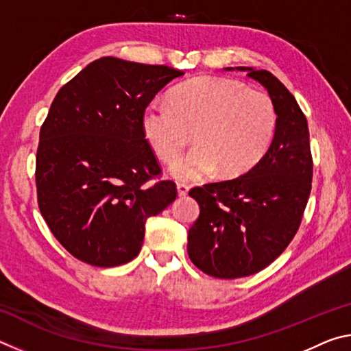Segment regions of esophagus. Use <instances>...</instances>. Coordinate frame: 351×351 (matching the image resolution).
<instances>
[{"mask_svg": "<svg viewBox=\"0 0 351 351\" xmlns=\"http://www.w3.org/2000/svg\"><path fill=\"white\" fill-rule=\"evenodd\" d=\"M176 189H178V195H180V197H186L190 187L187 186V184H178Z\"/></svg>", "mask_w": 351, "mask_h": 351, "instance_id": "1", "label": "esophagus"}]
</instances>
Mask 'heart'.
Wrapping results in <instances>:
<instances>
[{
  "instance_id": "heart-1",
  "label": "heart",
  "mask_w": 351,
  "mask_h": 351,
  "mask_svg": "<svg viewBox=\"0 0 351 351\" xmlns=\"http://www.w3.org/2000/svg\"><path fill=\"white\" fill-rule=\"evenodd\" d=\"M144 138L164 162H173L189 144L197 147L171 165L180 181L212 175L235 178L257 165L269 150L277 110L268 94L228 77L204 75L170 93V105L152 102L141 117Z\"/></svg>"
}]
</instances>
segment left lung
<instances>
[{"label": "left lung", "mask_w": 351, "mask_h": 351, "mask_svg": "<svg viewBox=\"0 0 351 351\" xmlns=\"http://www.w3.org/2000/svg\"><path fill=\"white\" fill-rule=\"evenodd\" d=\"M235 69L268 90L277 128L269 150L247 173L189 192L199 204V217L189 229V257L217 278L255 274L287 249L299 230L313 180L310 132L293 94L269 71Z\"/></svg>", "instance_id": "8db88e82"}]
</instances>
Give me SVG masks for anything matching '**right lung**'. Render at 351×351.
<instances>
[{"instance_id": "add662e5", "label": "right lung", "mask_w": 351, "mask_h": 351, "mask_svg": "<svg viewBox=\"0 0 351 351\" xmlns=\"http://www.w3.org/2000/svg\"><path fill=\"white\" fill-rule=\"evenodd\" d=\"M182 71L102 57L60 88L40 128L35 182L51 232L80 261L112 268L132 261L145 221L176 198L141 117Z\"/></svg>"}]
</instances>
